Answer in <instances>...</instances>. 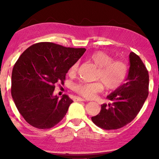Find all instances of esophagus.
<instances>
[{"instance_id": "esophagus-1", "label": "esophagus", "mask_w": 159, "mask_h": 159, "mask_svg": "<svg viewBox=\"0 0 159 159\" xmlns=\"http://www.w3.org/2000/svg\"><path fill=\"white\" fill-rule=\"evenodd\" d=\"M76 101H79V102H84V101H85L84 99H83V98H79V97H78V98H76Z\"/></svg>"}]
</instances>
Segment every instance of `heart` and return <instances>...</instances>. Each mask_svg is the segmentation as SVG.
Segmentation results:
<instances>
[{
  "label": "heart",
  "instance_id": "1",
  "mask_svg": "<svg viewBox=\"0 0 159 159\" xmlns=\"http://www.w3.org/2000/svg\"><path fill=\"white\" fill-rule=\"evenodd\" d=\"M88 60L97 70L93 83H79L74 86L75 92L85 98H93L96 94L103 90H116L124 83L127 77L128 65L123 60H114L112 56L103 51H98L89 56ZM79 62L76 61L70 66L69 74L74 76L76 74Z\"/></svg>",
  "mask_w": 159,
  "mask_h": 159
}]
</instances>
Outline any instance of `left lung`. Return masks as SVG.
<instances>
[{
  "label": "left lung",
  "instance_id": "8db88e82",
  "mask_svg": "<svg viewBox=\"0 0 159 159\" xmlns=\"http://www.w3.org/2000/svg\"><path fill=\"white\" fill-rule=\"evenodd\" d=\"M130 69L125 83L107 96L111 101L104 104L93 122L105 130H115L130 123L137 116L149 95V73L143 61L132 52Z\"/></svg>",
  "mask_w": 159,
  "mask_h": 159
}]
</instances>
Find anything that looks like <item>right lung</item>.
<instances>
[{"label": "right lung", "mask_w": 159, "mask_h": 159, "mask_svg": "<svg viewBox=\"0 0 159 159\" xmlns=\"http://www.w3.org/2000/svg\"><path fill=\"white\" fill-rule=\"evenodd\" d=\"M85 50L41 42L20 55L12 69L11 94L19 112L29 124L50 129L65 116L73 100L67 95L61 99L54 96L55 84L64 83L70 66Z\"/></svg>", "instance_id": "right-lung-1"}]
</instances>
